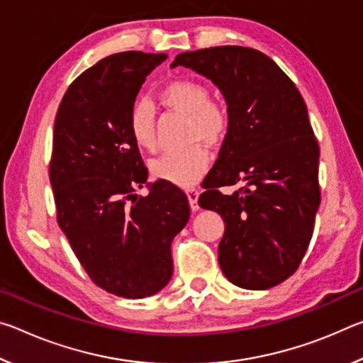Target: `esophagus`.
Returning a JSON list of instances; mask_svg holds the SVG:
<instances>
[{"mask_svg":"<svg viewBox=\"0 0 363 363\" xmlns=\"http://www.w3.org/2000/svg\"><path fill=\"white\" fill-rule=\"evenodd\" d=\"M199 190H195V189H189L187 190V196H189V203H190V208H192L194 211H196L199 210Z\"/></svg>","mask_w":363,"mask_h":363,"instance_id":"34e87169","label":"esophagus"}]
</instances>
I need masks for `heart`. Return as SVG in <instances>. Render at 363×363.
<instances>
[{"label":"heart","mask_w":363,"mask_h":363,"mask_svg":"<svg viewBox=\"0 0 363 363\" xmlns=\"http://www.w3.org/2000/svg\"><path fill=\"white\" fill-rule=\"evenodd\" d=\"M160 99L174 110L189 115L187 138L203 139L208 144H218L224 139L229 128L227 110L218 102L210 101V91L195 79H174L160 93ZM128 130L139 149L152 152L157 145L155 121L147 102L133 104L128 113ZM210 155L203 144H190L186 149L169 150L152 164L153 174L181 187H192L205 173Z\"/></svg>","instance_id":"obj_1"}]
</instances>
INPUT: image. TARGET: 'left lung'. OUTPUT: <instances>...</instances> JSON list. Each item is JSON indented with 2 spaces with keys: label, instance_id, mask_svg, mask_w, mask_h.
<instances>
[{
  "label": "left lung",
  "instance_id": "1",
  "mask_svg": "<svg viewBox=\"0 0 363 363\" xmlns=\"http://www.w3.org/2000/svg\"><path fill=\"white\" fill-rule=\"evenodd\" d=\"M182 65L218 86L229 128L199 203L225 230L218 257L225 279L245 290L285 281L303 261L320 205L317 139L303 96L256 49L216 46L182 52ZM238 185L225 196L219 188Z\"/></svg>",
  "mask_w": 363,
  "mask_h": 363
}]
</instances>
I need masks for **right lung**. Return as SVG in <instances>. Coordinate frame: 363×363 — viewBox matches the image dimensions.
<instances>
[{"instance_id": "right-lung-1", "label": "right lung", "mask_w": 363, "mask_h": 363, "mask_svg": "<svg viewBox=\"0 0 363 363\" xmlns=\"http://www.w3.org/2000/svg\"><path fill=\"white\" fill-rule=\"evenodd\" d=\"M167 54H112L83 72L60 102L49 163L57 223L97 286L140 299L173 275L171 242L186 227L187 195L168 181L147 182L128 113ZM144 183L150 195L133 194Z\"/></svg>"}]
</instances>
